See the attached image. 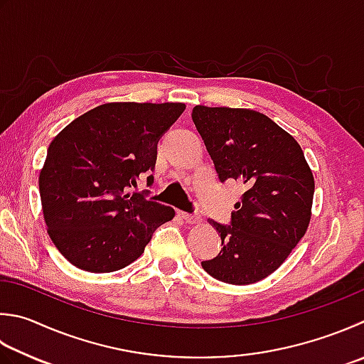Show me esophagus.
I'll return each instance as SVG.
<instances>
[{"label":"esophagus","mask_w":364,"mask_h":364,"mask_svg":"<svg viewBox=\"0 0 364 364\" xmlns=\"http://www.w3.org/2000/svg\"><path fill=\"white\" fill-rule=\"evenodd\" d=\"M181 217L183 218L185 222L190 223V225H195V223H200L201 222L200 215H196V214H187V212H181Z\"/></svg>","instance_id":"obj_1"}]
</instances>
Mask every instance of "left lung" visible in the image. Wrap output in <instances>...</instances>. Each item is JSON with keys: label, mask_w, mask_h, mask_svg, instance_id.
I'll use <instances>...</instances> for the list:
<instances>
[{"label": "left lung", "mask_w": 364, "mask_h": 364, "mask_svg": "<svg viewBox=\"0 0 364 364\" xmlns=\"http://www.w3.org/2000/svg\"><path fill=\"white\" fill-rule=\"evenodd\" d=\"M191 119L220 182L235 179L245 187L230 225L209 220L223 247L201 266L220 282L255 284L276 271L304 236L312 171L293 136L264 114L195 106Z\"/></svg>", "instance_id": "8db88e82"}]
</instances>
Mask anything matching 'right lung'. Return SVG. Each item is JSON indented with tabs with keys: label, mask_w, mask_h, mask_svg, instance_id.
I'll return each mask as SVG.
<instances>
[{
	"label": "right lung",
	"mask_w": 364,
	"mask_h": 364,
	"mask_svg": "<svg viewBox=\"0 0 364 364\" xmlns=\"http://www.w3.org/2000/svg\"><path fill=\"white\" fill-rule=\"evenodd\" d=\"M185 111L182 102H107L61 129L39 174L47 232L68 262L112 272L138 259L174 209L149 201L156 144Z\"/></svg>",
	"instance_id": "add662e5"
}]
</instances>
